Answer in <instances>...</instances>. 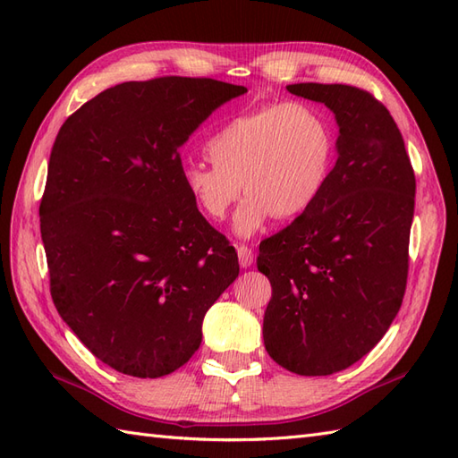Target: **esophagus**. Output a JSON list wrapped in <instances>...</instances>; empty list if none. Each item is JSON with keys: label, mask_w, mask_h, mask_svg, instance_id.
<instances>
[{"label": "esophagus", "mask_w": 458, "mask_h": 458, "mask_svg": "<svg viewBox=\"0 0 458 458\" xmlns=\"http://www.w3.org/2000/svg\"><path fill=\"white\" fill-rule=\"evenodd\" d=\"M238 259H240L242 267H250L251 264H254V251H251V248L242 244V246H238Z\"/></svg>", "instance_id": "esophagus-1"}]
</instances>
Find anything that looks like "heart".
Returning <instances> with one entry per match:
<instances>
[{
    "label": "heart",
    "mask_w": 458,
    "mask_h": 458,
    "mask_svg": "<svg viewBox=\"0 0 458 458\" xmlns=\"http://www.w3.org/2000/svg\"><path fill=\"white\" fill-rule=\"evenodd\" d=\"M212 165L189 163L182 189L210 220H224L238 202L232 228L250 238L271 218H297L323 197L336 159V130L318 106H259L222 123L207 141Z\"/></svg>",
    "instance_id": "heart-1"
}]
</instances>
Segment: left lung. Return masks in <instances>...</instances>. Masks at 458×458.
Wrapping results in <instances>:
<instances>
[{
    "instance_id": "obj_1",
    "label": "left lung",
    "mask_w": 458,
    "mask_h": 458,
    "mask_svg": "<svg viewBox=\"0 0 458 458\" xmlns=\"http://www.w3.org/2000/svg\"><path fill=\"white\" fill-rule=\"evenodd\" d=\"M338 123L336 163L323 197L259 244L271 299L264 344L299 376H328L366 356L402 307L415 174L394 118L346 84H289Z\"/></svg>"
}]
</instances>
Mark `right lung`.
<instances>
[{"instance_id": "obj_1", "label": "right lung", "mask_w": 458, "mask_h": 458, "mask_svg": "<svg viewBox=\"0 0 458 458\" xmlns=\"http://www.w3.org/2000/svg\"><path fill=\"white\" fill-rule=\"evenodd\" d=\"M244 86L165 76L100 92L68 118L38 207L58 315L104 364L161 377L197 352L240 274L182 189L179 148Z\"/></svg>"}]
</instances>
